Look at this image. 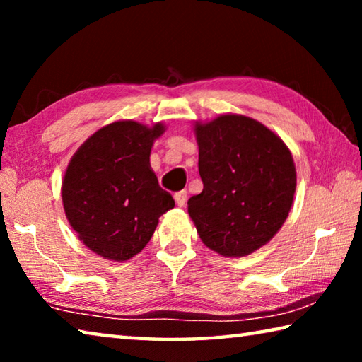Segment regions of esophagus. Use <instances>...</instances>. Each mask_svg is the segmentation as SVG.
Wrapping results in <instances>:
<instances>
[{"label": "esophagus", "mask_w": 362, "mask_h": 362, "mask_svg": "<svg viewBox=\"0 0 362 362\" xmlns=\"http://www.w3.org/2000/svg\"><path fill=\"white\" fill-rule=\"evenodd\" d=\"M174 199H175V203H177V206H179V207L185 206V203H187V192H185V189H183V192L175 193L174 194Z\"/></svg>", "instance_id": "34e87169"}]
</instances>
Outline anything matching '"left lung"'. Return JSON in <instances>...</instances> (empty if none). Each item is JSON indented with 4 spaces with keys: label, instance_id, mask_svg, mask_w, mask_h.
<instances>
[{
    "label": "left lung",
    "instance_id": "1",
    "mask_svg": "<svg viewBox=\"0 0 362 362\" xmlns=\"http://www.w3.org/2000/svg\"><path fill=\"white\" fill-rule=\"evenodd\" d=\"M203 192L188 214L207 247L244 257L272 240L289 216L297 187L291 150L260 121L218 115L194 122Z\"/></svg>",
    "mask_w": 362,
    "mask_h": 362
}]
</instances>
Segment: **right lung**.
Returning <instances> with one entry per match:
<instances>
[{"label":"right lung","instance_id":"right-lung-1","mask_svg":"<svg viewBox=\"0 0 362 362\" xmlns=\"http://www.w3.org/2000/svg\"><path fill=\"white\" fill-rule=\"evenodd\" d=\"M166 126L115 121L79 146L62 180V203L86 247L126 262L151 240L159 217L175 206L150 166L151 146Z\"/></svg>","mask_w":362,"mask_h":362}]
</instances>
